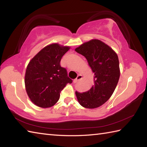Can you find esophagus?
Instances as JSON below:
<instances>
[{"instance_id":"esophagus-1","label":"esophagus","mask_w":147,"mask_h":147,"mask_svg":"<svg viewBox=\"0 0 147 147\" xmlns=\"http://www.w3.org/2000/svg\"><path fill=\"white\" fill-rule=\"evenodd\" d=\"M82 78V76L81 75V74H78L76 78L74 79V80H73V82H74V83H77L78 82V81H80Z\"/></svg>"}]
</instances>
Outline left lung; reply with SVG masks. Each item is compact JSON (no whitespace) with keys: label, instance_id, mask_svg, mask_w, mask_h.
<instances>
[{"label":"left lung","instance_id":"left-lung-1","mask_svg":"<svg viewBox=\"0 0 147 147\" xmlns=\"http://www.w3.org/2000/svg\"><path fill=\"white\" fill-rule=\"evenodd\" d=\"M75 51L85 56L94 74V85L88 91L76 92L79 104L86 109L101 106L112 96L120 76L118 56L108 45L97 39L83 43Z\"/></svg>","mask_w":147,"mask_h":147}]
</instances>
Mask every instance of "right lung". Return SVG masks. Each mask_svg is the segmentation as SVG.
<instances>
[{
	"label": "right lung",
	"instance_id": "right-lung-1",
	"mask_svg": "<svg viewBox=\"0 0 147 147\" xmlns=\"http://www.w3.org/2000/svg\"><path fill=\"white\" fill-rule=\"evenodd\" d=\"M70 47L52 43L43 48L27 65L24 84L28 95L34 104L42 108L54 105L60 92L72 80L60 65L62 56Z\"/></svg>",
	"mask_w": 147,
	"mask_h": 147
}]
</instances>
